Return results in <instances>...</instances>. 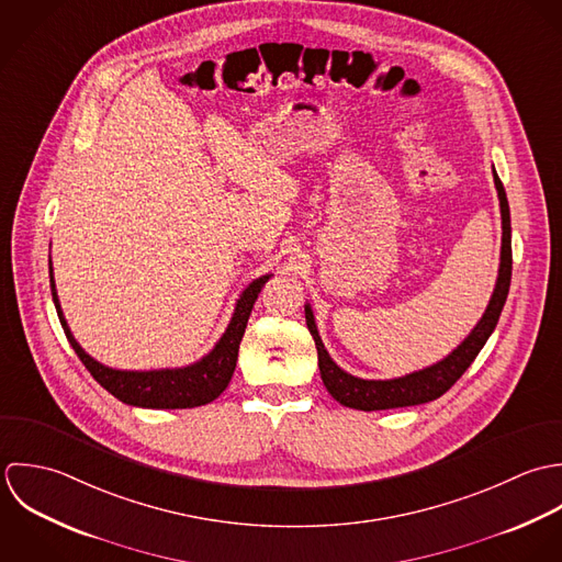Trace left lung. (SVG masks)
I'll return each mask as SVG.
<instances>
[{"instance_id": "1", "label": "left lung", "mask_w": 562, "mask_h": 562, "mask_svg": "<svg viewBox=\"0 0 562 562\" xmlns=\"http://www.w3.org/2000/svg\"><path fill=\"white\" fill-rule=\"evenodd\" d=\"M493 180H495L499 209H502V254H499L497 282H495L491 302H488L482 319L475 324V328L469 333V337L464 338L443 360H439L437 364H430L422 371H413L408 375L393 378V380L356 378V375L342 371L330 358L328 349L324 347V340L317 333V324H315V315H313L311 306L308 304L304 306L306 326L315 338L317 353H319L322 380H324L328 393L342 406L356 408V411H389V408H404V406H417V404L432 402L456 384V380L467 371V367L475 360V356L484 347L486 338L491 337V333L495 330L502 308L508 297V289H510L513 247H510V209H508L504 184H502L499 176L495 173V169H493Z\"/></svg>"}]
</instances>
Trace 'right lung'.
Here are the masks:
<instances>
[{
    "label": "right lung",
    "instance_id": "1",
    "mask_svg": "<svg viewBox=\"0 0 562 562\" xmlns=\"http://www.w3.org/2000/svg\"><path fill=\"white\" fill-rule=\"evenodd\" d=\"M271 278V273L260 276L254 280L243 295L238 297L234 306V315L225 328L224 337L206 353L202 360L180 367V369H151V371H121L106 367L91 358L80 342L74 338L67 319L63 315L58 293H56V282H54V269L49 260V286H52V297L54 306L60 319V326L67 335V340L71 342L74 351L82 360V364L91 371V375L109 391L114 397L123 404L130 406H140V408H195L204 406L213 400H217L225 391V386L232 380L236 358H238V345L240 338L245 335L247 319L251 315L254 302L258 300L260 289L265 282Z\"/></svg>",
    "mask_w": 562,
    "mask_h": 562
}]
</instances>
